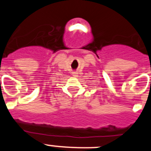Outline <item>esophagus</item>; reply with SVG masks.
Here are the masks:
<instances>
[{"mask_svg":"<svg viewBox=\"0 0 151 151\" xmlns=\"http://www.w3.org/2000/svg\"><path fill=\"white\" fill-rule=\"evenodd\" d=\"M73 76H74V77H77V76H78V73H76V72H73Z\"/></svg>","mask_w":151,"mask_h":151,"instance_id":"34e87169","label":"esophagus"}]
</instances>
